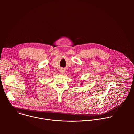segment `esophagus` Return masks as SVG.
Masks as SVG:
<instances>
[{"label": "esophagus", "instance_id": "obj_1", "mask_svg": "<svg viewBox=\"0 0 134 134\" xmlns=\"http://www.w3.org/2000/svg\"><path fill=\"white\" fill-rule=\"evenodd\" d=\"M61 72H62V74L64 73V70H62V71H61Z\"/></svg>", "mask_w": 134, "mask_h": 134}]
</instances>
